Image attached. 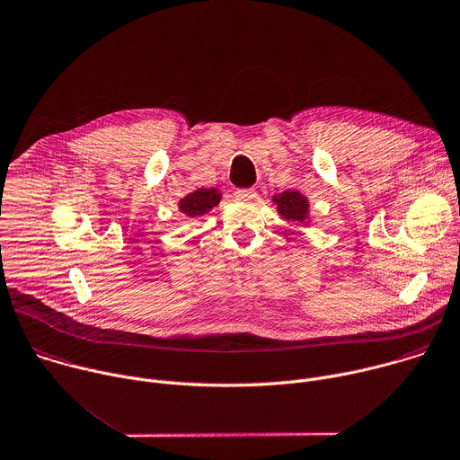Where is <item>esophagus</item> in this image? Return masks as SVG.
<instances>
[{"label": "esophagus", "mask_w": 460, "mask_h": 460, "mask_svg": "<svg viewBox=\"0 0 460 460\" xmlns=\"http://www.w3.org/2000/svg\"><path fill=\"white\" fill-rule=\"evenodd\" d=\"M234 197H236V200L251 202V200H254L258 195H256V190H254V188H243V190H236Z\"/></svg>", "instance_id": "34e87169"}]
</instances>
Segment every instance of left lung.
<instances>
[{"instance_id":"left-lung-1","label":"left lung","mask_w":460,"mask_h":460,"mask_svg":"<svg viewBox=\"0 0 460 460\" xmlns=\"http://www.w3.org/2000/svg\"><path fill=\"white\" fill-rule=\"evenodd\" d=\"M272 202L276 204V211L281 218L296 222V224H309L311 222V206L309 199L301 195L296 190H285L283 193H278L272 197Z\"/></svg>"}]
</instances>
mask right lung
I'll return each mask as SVG.
<instances>
[{"label": "right lung", "instance_id": "right-lung-1", "mask_svg": "<svg viewBox=\"0 0 460 460\" xmlns=\"http://www.w3.org/2000/svg\"><path fill=\"white\" fill-rule=\"evenodd\" d=\"M222 200V193L217 188H200L195 190L193 193L186 195L181 202H179V209L193 218V217H202L206 213H209L213 208H217Z\"/></svg>", "mask_w": 460, "mask_h": 460}]
</instances>
